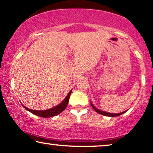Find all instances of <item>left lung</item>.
Returning a JSON list of instances; mask_svg holds the SVG:
<instances>
[{"mask_svg": "<svg viewBox=\"0 0 153 153\" xmlns=\"http://www.w3.org/2000/svg\"><path fill=\"white\" fill-rule=\"evenodd\" d=\"M91 107H92V108L94 109V111H96L97 113H98V114H100L101 115H103V116H109V117H116V116H120V115L123 114L124 113H125V111L124 112H122V113H120V114H111V113H107V112H105V111H100V110L98 109L97 108H96L94 106L93 104H91Z\"/></svg>", "mask_w": 153, "mask_h": 153, "instance_id": "1", "label": "left lung"}]
</instances>
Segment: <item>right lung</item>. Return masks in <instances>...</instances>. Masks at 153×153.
Masks as SVG:
<instances>
[{"label": "right lung", "mask_w": 153, "mask_h": 153, "mask_svg": "<svg viewBox=\"0 0 153 153\" xmlns=\"http://www.w3.org/2000/svg\"><path fill=\"white\" fill-rule=\"evenodd\" d=\"M71 92H72V90L70 91V92L68 93V94L67 95L66 97H65V99L63 100L62 101V102H61L59 105H57V106H55V107L51 108V109H49L47 110L37 111V110H33V109H29V108L26 107L23 105H22V106L24 107L25 109L27 110V111H29L30 113H32V114L36 115V116H37L42 117H51L57 116V115L59 114L60 113H62L63 110L66 108L68 103L70 94H71Z\"/></svg>", "instance_id": "1"}]
</instances>
